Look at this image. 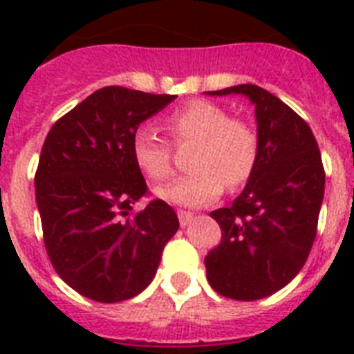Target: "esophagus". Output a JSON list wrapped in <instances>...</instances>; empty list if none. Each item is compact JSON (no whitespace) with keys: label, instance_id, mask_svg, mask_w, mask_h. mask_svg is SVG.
<instances>
[{"label":"esophagus","instance_id":"1","mask_svg":"<svg viewBox=\"0 0 354 354\" xmlns=\"http://www.w3.org/2000/svg\"><path fill=\"white\" fill-rule=\"evenodd\" d=\"M178 221H180V226L185 227L189 226V222L193 221V215L187 213V211H178Z\"/></svg>","mask_w":354,"mask_h":354}]
</instances>
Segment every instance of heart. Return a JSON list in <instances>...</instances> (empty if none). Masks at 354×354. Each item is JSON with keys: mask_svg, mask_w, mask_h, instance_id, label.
<instances>
[{"mask_svg": "<svg viewBox=\"0 0 354 354\" xmlns=\"http://www.w3.org/2000/svg\"><path fill=\"white\" fill-rule=\"evenodd\" d=\"M167 130L176 145L194 143L189 158L193 171L158 189L167 202L185 207L211 204L224 187L246 185L257 171L261 139L257 128L248 119L233 118L216 102L196 99L183 104L167 118ZM132 158L145 176L163 182L172 176V149L149 124L136 128L132 136Z\"/></svg>", "mask_w": 354, "mask_h": 354, "instance_id": "heart-1", "label": "heart"}]
</instances>
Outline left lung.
<instances>
[{
	"label": "left lung",
	"instance_id": "1",
	"mask_svg": "<svg viewBox=\"0 0 354 354\" xmlns=\"http://www.w3.org/2000/svg\"><path fill=\"white\" fill-rule=\"evenodd\" d=\"M209 93H242L255 104L257 171L230 207L211 211L222 239L204 261L221 296L255 301L288 285L307 261L324 202V163L305 119L270 91L241 84Z\"/></svg>",
	"mask_w": 354,
	"mask_h": 354
}]
</instances>
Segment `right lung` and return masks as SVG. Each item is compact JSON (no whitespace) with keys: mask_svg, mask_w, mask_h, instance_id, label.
<instances>
[{"mask_svg":"<svg viewBox=\"0 0 354 354\" xmlns=\"http://www.w3.org/2000/svg\"><path fill=\"white\" fill-rule=\"evenodd\" d=\"M174 101L106 86L58 119L35 174L44 246L53 268L93 301L118 303L145 290L180 222L171 205L150 200L133 163L136 128Z\"/></svg>","mask_w":354,"mask_h":354,"instance_id":"1","label":"right lung"}]
</instances>
